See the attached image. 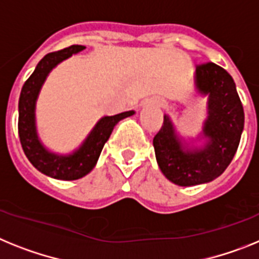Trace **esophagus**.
Masks as SVG:
<instances>
[{
  "label": "esophagus",
  "instance_id": "obj_1",
  "mask_svg": "<svg viewBox=\"0 0 259 259\" xmlns=\"http://www.w3.org/2000/svg\"><path fill=\"white\" fill-rule=\"evenodd\" d=\"M152 105H154V107H163L164 102L159 98L147 99V100H145V102H143V107H152Z\"/></svg>",
  "mask_w": 259,
  "mask_h": 259
}]
</instances>
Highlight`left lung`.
<instances>
[{"label":"left lung","instance_id":"1","mask_svg":"<svg viewBox=\"0 0 259 259\" xmlns=\"http://www.w3.org/2000/svg\"><path fill=\"white\" fill-rule=\"evenodd\" d=\"M194 83L201 95L208 96L203 146L184 143L167 114L154 137L157 165L180 186L201 185L219 177L232 161L244 130V108L228 71L212 62L197 65Z\"/></svg>","mask_w":259,"mask_h":259}]
</instances>
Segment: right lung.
Segmentation results:
<instances>
[{
  "instance_id": "obj_1",
  "label": "right lung",
  "mask_w": 259,
  "mask_h": 259,
  "mask_svg": "<svg viewBox=\"0 0 259 259\" xmlns=\"http://www.w3.org/2000/svg\"><path fill=\"white\" fill-rule=\"evenodd\" d=\"M84 48L86 47L83 46H71L44 56L30 78L24 82L19 96L18 133L22 148L36 169L57 180H78L91 172L117 122L136 113L134 111H127L100 118L80 147L71 154H55L42 145L37 136L35 118L36 100L41 86L53 67Z\"/></svg>"
}]
</instances>
